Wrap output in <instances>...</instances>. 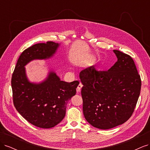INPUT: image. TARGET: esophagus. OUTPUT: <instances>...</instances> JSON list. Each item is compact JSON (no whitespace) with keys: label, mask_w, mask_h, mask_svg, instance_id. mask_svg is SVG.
I'll use <instances>...</instances> for the list:
<instances>
[{"label":"esophagus","mask_w":150,"mask_h":150,"mask_svg":"<svg viewBox=\"0 0 150 150\" xmlns=\"http://www.w3.org/2000/svg\"><path fill=\"white\" fill-rule=\"evenodd\" d=\"M82 87H83V85H82V84H81V83H79V85H78V88H77V89H76L77 92H78V93L80 92V91H81V88H82Z\"/></svg>","instance_id":"1"}]
</instances>
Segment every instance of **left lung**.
I'll return each mask as SVG.
<instances>
[{
    "mask_svg": "<svg viewBox=\"0 0 150 150\" xmlns=\"http://www.w3.org/2000/svg\"><path fill=\"white\" fill-rule=\"evenodd\" d=\"M113 52L117 61L108 71H97L92 66L79 73L84 117L101 129L112 128L129 118L142 86L133 59L117 50Z\"/></svg>",
    "mask_w": 150,
    "mask_h": 150,
    "instance_id": "left-lung-1",
    "label": "left lung"
}]
</instances>
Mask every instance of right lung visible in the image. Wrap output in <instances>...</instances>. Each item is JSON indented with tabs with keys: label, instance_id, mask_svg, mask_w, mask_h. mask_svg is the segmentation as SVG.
<instances>
[{
	"label": "right lung",
	"instance_id": "1",
	"mask_svg": "<svg viewBox=\"0 0 150 150\" xmlns=\"http://www.w3.org/2000/svg\"><path fill=\"white\" fill-rule=\"evenodd\" d=\"M61 44L39 43L22 52L13 72L11 85L17 111L30 123L41 128H51L64 119L67 102L76 93L78 81H61L49 68L46 78L30 82L25 66L34 60H47L54 56Z\"/></svg>",
	"mask_w": 150,
	"mask_h": 150
}]
</instances>
